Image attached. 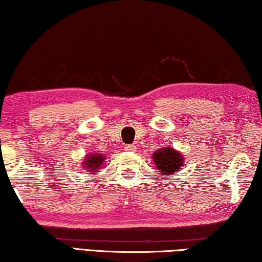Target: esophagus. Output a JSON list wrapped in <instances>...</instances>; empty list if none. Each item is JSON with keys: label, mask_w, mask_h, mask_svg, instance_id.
I'll return each instance as SVG.
<instances>
[{"label": "esophagus", "mask_w": 262, "mask_h": 262, "mask_svg": "<svg viewBox=\"0 0 262 262\" xmlns=\"http://www.w3.org/2000/svg\"><path fill=\"white\" fill-rule=\"evenodd\" d=\"M125 150H126V151H132V152H134V151H136V146H135V145H133V144L126 145V146H125Z\"/></svg>", "instance_id": "34e87169"}]
</instances>
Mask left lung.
<instances>
[{
	"instance_id": "8db88e82",
	"label": "left lung",
	"mask_w": 262,
	"mask_h": 262,
	"mask_svg": "<svg viewBox=\"0 0 262 262\" xmlns=\"http://www.w3.org/2000/svg\"><path fill=\"white\" fill-rule=\"evenodd\" d=\"M154 163L157 166V170L159 174L172 175L180 170L181 166H183V156L173 147H161L157 150L154 155Z\"/></svg>"
}]
</instances>
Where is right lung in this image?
Listing matches in <instances>:
<instances>
[{
  "label": "right lung",
  "instance_id": "add662e5",
  "mask_svg": "<svg viewBox=\"0 0 262 262\" xmlns=\"http://www.w3.org/2000/svg\"><path fill=\"white\" fill-rule=\"evenodd\" d=\"M105 160V156L102 155V152H93L85 156L83 159V167L87 172H97V169L101 168L103 161Z\"/></svg>",
  "mask_w": 262,
  "mask_h": 262
}]
</instances>
